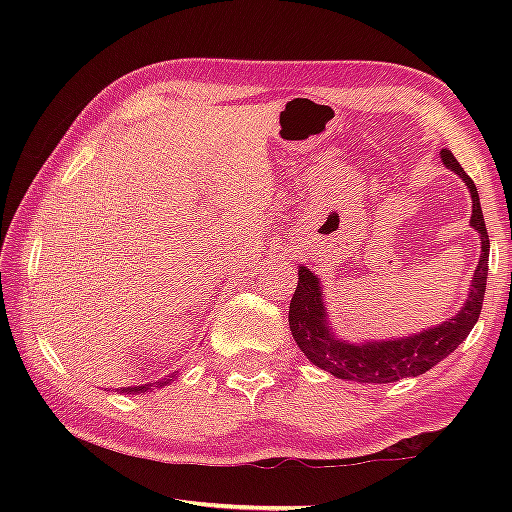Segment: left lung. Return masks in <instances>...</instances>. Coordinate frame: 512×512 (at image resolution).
Listing matches in <instances>:
<instances>
[{
  "label": "left lung",
  "mask_w": 512,
  "mask_h": 512,
  "mask_svg": "<svg viewBox=\"0 0 512 512\" xmlns=\"http://www.w3.org/2000/svg\"><path fill=\"white\" fill-rule=\"evenodd\" d=\"M443 162L454 173L465 180L472 194V228L481 235V259L476 266L470 298L465 307L454 318H447L443 325L427 329V332L406 336V339L384 341V343H363L350 345L334 339V332L327 325V314L323 307V293H320L318 277L309 268L300 266L298 287L291 298L289 307V325L298 348L314 366L332 372L339 379L363 381V384H391V381L404 377L424 375L429 368L452 354L465 336L472 332L476 320H479L485 280H488V257H490V239L485 230L479 192H476L474 180L467 176L461 164L452 155V151L443 149Z\"/></svg>",
  "instance_id": "8db88e82"
}]
</instances>
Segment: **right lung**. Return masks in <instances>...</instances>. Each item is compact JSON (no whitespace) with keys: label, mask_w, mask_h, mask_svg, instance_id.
Returning <instances> with one entry per match:
<instances>
[{"label":"right lung","mask_w":512,"mask_h":512,"mask_svg":"<svg viewBox=\"0 0 512 512\" xmlns=\"http://www.w3.org/2000/svg\"><path fill=\"white\" fill-rule=\"evenodd\" d=\"M173 377V375H171ZM162 384H167V381H158V384L155 386H162ZM149 391V384H144V386H135V388H126V393H146Z\"/></svg>","instance_id":"right-lung-1"}]
</instances>
